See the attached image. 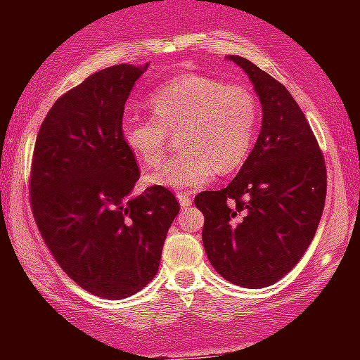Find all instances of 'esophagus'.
I'll use <instances>...</instances> for the list:
<instances>
[{
    "mask_svg": "<svg viewBox=\"0 0 360 360\" xmlns=\"http://www.w3.org/2000/svg\"><path fill=\"white\" fill-rule=\"evenodd\" d=\"M178 202H180V205H182V207H189V205H193L191 195H187V193H178Z\"/></svg>",
    "mask_w": 360,
    "mask_h": 360,
    "instance_id": "1",
    "label": "esophagus"
}]
</instances>
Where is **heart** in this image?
<instances>
[{"mask_svg":"<svg viewBox=\"0 0 360 360\" xmlns=\"http://www.w3.org/2000/svg\"><path fill=\"white\" fill-rule=\"evenodd\" d=\"M151 117L124 115L120 139L139 164L153 167L169 135L180 155L146 176L151 186L182 191L205 186L216 173L240 169L252 151L259 104L243 84L187 73L148 97Z\"/></svg>","mask_w":360,"mask_h":360,"instance_id":"obj_1","label":"heart"}]
</instances>
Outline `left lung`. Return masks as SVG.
I'll list each match as a JSON object with an SVG mask.
<instances>
[{"instance_id":"1","label":"left lung","mask_w":360,"mask_h":360,"mask_svg":"<svg viewBox=\"0 0 360 360\" xmlns=\"http://www.w3.org/2000/svg\"><path fill=\"white\" fill-rule=\"evenodd\" d=\"M254 84L262 131L225 189L195 198L205 216L203 249L221 278L263 288L303 257L323 214L326 167L307 117L290 91L249 59L227 56Z\"/></svg>"}]
</instances>
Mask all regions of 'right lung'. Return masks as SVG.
<instances>
[{
    "instance_id": "obj_1",
    "label": "right lung",
    "mask_w": 360,
    "mask_h": 360,
    "mask_svg": "<svg viewBox=\"0 0 360 360\" xmlns=\"http://www.w3.org/2000/svg\"><path fill=\"white\" fill-rule=\"evenodd\" d=\"M142 66L91 73L57 98L34 148L30 202L44 243L79 287L124 299L148 285L180 205L153 186L135 195L141 176L120 139L124 104Z\"/></svg>"
}]
</instances>
